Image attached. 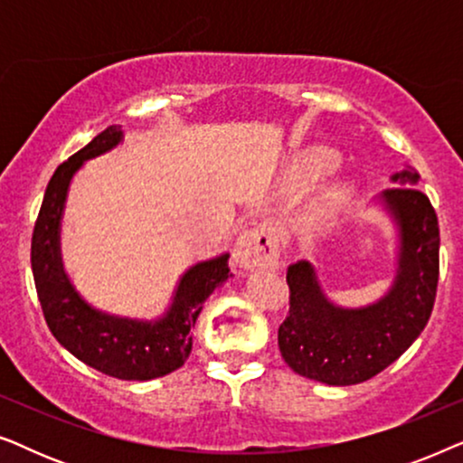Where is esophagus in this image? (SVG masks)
Wrapping results in <instances>:
<instances>
[{"instance_id":"34e87169","label":"esophagus","mask_w":463,"mask_h":463,"mask_svg":"<svg viewBox=\"0 0 463 463\" xmlns=\"http://www.w3.org/2000/svg\"><path fill=\"white\" fill-rule=\"evenodd\" d=\"M233 259L240 269H259V268H276L280 250H278V238L274 227L268 223L255 225L246 230L238 238Z\"/></svg>"}]
</instances>
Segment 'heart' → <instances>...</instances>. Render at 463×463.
<instances>
[{
  "instance_id": "obj_1",
  "label": "heart",
  "mask_w": 463,
  "mask_h": 463,
  "mask_svg": "<svg viewBox=\"0 0 463 463\" xmlns=\"http://www.w3.org/2000/svg\"><path fill=\"white\" fill-rule=\"evenodd\" d=\"M341 154L337 149L326 147V145H312V147L299 151L288 162L287 173H284V187L288 192H299L318 181L320 176L331 173L339 166ZM354 194V183L345 176H333L316 189L312 198L306 204V223L314 230H320L333 223L345 206L350 204Z\"/></svg>"
}]
</instances>
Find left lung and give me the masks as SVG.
Returning a JSON list of instances; mask_svg holds the SVG:
<instances>
[{
    "label": "left lung",
    "instance_id": "obj_1",
    "mask_svg": "<svg viewBox=\"0 0 463 463\" xmlns=\"http://www.w3.org/2000/svg\"><path fill=\"white\" fill-rule=\"evenodd\" d=\"M373 198L394 230V276L379 299L358 307L335 303L306 259L288 265L290 309L278 328L282 358L297 375L326 385L375 377L409 350L432 314L439 284V219L420 175L407 166Z\"/></svg>",
    "mask_w": 463,
    "mask_h": 463
}]
</instances>
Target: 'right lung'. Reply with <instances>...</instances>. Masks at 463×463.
<instances>
[{
	"mask_svg": "<svg viewBox=\"0 0 463 463\" xmlns=\"http://www.w3.org/2000/svg\"><path fill=\"white\" fill-rule=\"evenodd\" d=\"M124 143L119 126L94 137L84 149L56 168L50 179L31 240V269L43 318L56 341L81 363L109 377L149 382L181 369L192 354V331L204 301L232 278L230 252L204 259L183 271L168 307L156 318H130L88 303L67 274L61 227L69 187L88 160Z\"/></svg>",
	"mask_w": 463,
	"mask_h": 463,
	"instance_id": "1",
	"label": "right lung"
}]
</instances>
